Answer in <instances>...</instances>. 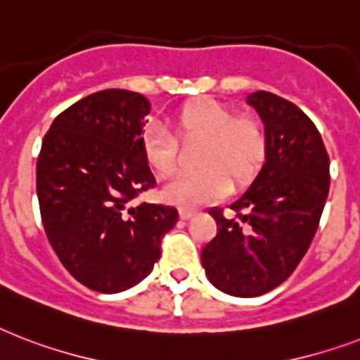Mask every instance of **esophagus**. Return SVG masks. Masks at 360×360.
<instances>
[{"mask_svg":"<svg viewBox=\"0 0 360 360\" xmlns=\"http://www.w3.org/2000/svg\"><path fill=\"white\" fill-rule=\"evenodd\" d=\"M195 208H180V218L182 219H189L191 218V216H193L195 214Z\"/></svg>","mask_w":360,"mask_h":360,"instance_id":"1","label":"esophagus"}]
</instances>
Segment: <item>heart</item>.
<instances>
[{
    "label": "heart",
    "mask_w": 360,
    "mask_h": 360,
    "mask_svg": "<svg viewBox=\"0 0 360 360\" xmlns=\"http://www.w3.org/2000/svg\"><path fill=\"white\" fill-rule=\"evenodd\" d=\"M176 135L182 141H202L195 165L163 188V199L180 206H197L219 199L229 188L248 182L257 172L266 152L263 122L252 114H238L224 103L200 99L184 107L176 116ZM142 154L160 176H169L176 167L178 141L160 122L144 127Z\"/></svg>",
    "instance_id": "obj_1"
}]
</instances>
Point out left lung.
Listing matches in <instances>:
<instances>
[{
  "mask_svg": "<svg viewBox=\"0 0 360 360\" xmlns=\"http://www.w3.org/2000/svg\"><path fill=\"white\" fill-rule=\"evenodd\" d=\"M266 131V161L229 206L210 208L218 235L200 253L208 280L233 297H259L293 274L308 252L330 174L319 131L297 105L270 91L248 97Z\"/></svg>",
  "mask_w": 360,
  "mask_h": 360,
  "instance_id": "1",
  "label": "left lung"
}]
</instances>
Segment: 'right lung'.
Listing matches in <instances>:
<instances>
[{
    "instance_id": "obj_1",
    "label": "right lung",
    "mask_w": 360,
    "mask_h": 360,
    "mask_svg": "<svg viewBox=\"0 0 360 360\" xmlns=\"http://www.w3.org/2000/svg\"><path fill=\"white\" fill-rule=\"evenodd\" d=\"M150 101L101 90L58 114L37 158L44 233L67 272L99 293H120L152 272L174 206H129L155 178L141 136Z\"/></svg>"
}]
</instances>
